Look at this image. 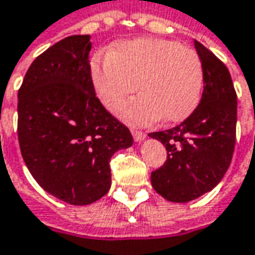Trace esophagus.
I'll return each instance as SVG.
<instances>
[{"mask_svg": "<svg viewBox=\"0 0 255 255\" xmlns=\"http://www.w3.org/2000/svg\"><path fill=\"white\" fill-rule=\"evenodd\" d=\"M132 134L134 142H142L143 139L146 137V133L142 132V130H137V129H132Z\"/></svg>", "mask_w": 255, "mask_h": 255, "instance_id": "obj_1", "label": "esophagus"}]
</instances>
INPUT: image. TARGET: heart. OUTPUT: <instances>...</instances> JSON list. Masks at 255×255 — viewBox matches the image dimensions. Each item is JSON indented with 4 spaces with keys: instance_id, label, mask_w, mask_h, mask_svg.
<instances>
[{
    "instance_id": "heart-1",
    "label": "heart",
    "mask_w": 255,
    "mask_h": 255,
    "mask_svg": "<svg viewBox=\"0 0 255 255\" xmlns=\"http://www.w3.org/2000/svg\"><path fill=\"white\" fill-rule=\"evenodd\" d=\"M95 93L109 111L136 89L140 95L121 106L128 122L146 125L157 121L180 122L200 101L203 64L199 54L176 41L136 38L116 44L91 66Z\"/></svg>"
}]
</instances>
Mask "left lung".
Wrapping results in <instances>:
<instances>
[{
    "label": "left lung",
    "instance_id": "obj_1",
    "mask_svg": "<svg viewBox=\"0 0 255 255\" xmlns=\"http://www.w3.org/2000/svg\"><path fill=\"white\" fill-rule=\"evenodd\" d=\"M203 95L190 116L164 132L149 133L166 146L167 159L152 171V186L166 200L187 203L214 189L231 163L236 144L237 93L227 66L199 41Z\"/></svg>",
    "mask_w": 255,
    "mask_h": 255
}]
</instances>
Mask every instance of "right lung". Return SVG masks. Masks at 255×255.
Listing matches in <instances>:
<instances>
[{
  "mask_svg": "<svg viewBox=\"0 0 255 255\" xmlns=\"http://www.w3.org/2000/svg\"><path fill=\"white\" fill-rule=\"evenodd\" d=\"M89 35H72L36 56L18 91V142L38 184L85 206L111 189V159L130 147V130L99 102Z\"/></svg>",
  "mask_w": 255,
  "mask_h": 255,
  "instance_id": "obj_1",
  "label": "right lung"
}]
</instances>
